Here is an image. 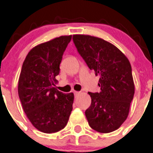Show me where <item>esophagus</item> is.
I'll return each mask as SVG.
<instances>
[{"mask_svg":"<svg viewBox=\"0 0 153 153\" xmlns=\"http://www.w3.org/2000/svg\"><path fill=\"white\" fill-rule=\"evenodd\" d=\"M79 94H80V92H76V91H75V92H74V96H75V97H77Z\"/></svg>","mask_w":153,"mask_h":153,"instance_id":"34e87169","label":"esophagus"}]
</instances>
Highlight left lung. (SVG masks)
<instances>
[{"label": "left lung", "instance_id": "8db88e82", "mask_svg": "<svg viewBox=\"0 0 153 153\" xmlns=\"http://www.w3.org/2000/svg\"><path fill=\"white\" fill-rule=\"evenodd\" d=\"M77 51L89 68L99 75V92H88L91 105L85 111L89 126L99 133L116 131L125 121L134 95L130 61L114 45L86 35H74Z\"/></svg>", "mask_w": 153, "mask_h": 153}]
</instances>
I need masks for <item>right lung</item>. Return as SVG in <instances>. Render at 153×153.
I'll return each instance as SVG.
<instances>
[{
	"mask_svg": "<svg viewBox=\"0 0 153 153\" xmlns=\"http://www.w3.org/2000/svg\"><path fill=\"white\" fill-rule=\"evenodd\" d=\"M72 36L42 43L28 53L18 82V94L26 116L37 130L45 134L67 125L73 109V92L64 94L54 86L60 64Z\"/></svg>",
	"mask_w": 153,
	"mask_h": 153,
	"instance_id": "add662e5",
	"label": "right lung"
}]
</instances>
